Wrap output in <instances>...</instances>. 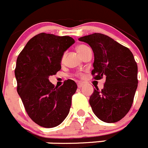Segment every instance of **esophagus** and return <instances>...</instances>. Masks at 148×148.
Segmentation results:
<instances>
[{
    "label": "esophagus",
    "mask_w": 148,
    "mask_h": 148,
    "mask_svg": "<svg viewBox=\"0 0 148 148\" xmlns=\"http://www.w3.org/2000/svg\"><path fill=\"white\" fill-rule=\"evenodd\" d=\"M77 86H78V88H82V87L84 86V84L81 83V82H78V84H77Z\"/></svg>",
    "instance_id": "esophagus-1"
}]
</instances>
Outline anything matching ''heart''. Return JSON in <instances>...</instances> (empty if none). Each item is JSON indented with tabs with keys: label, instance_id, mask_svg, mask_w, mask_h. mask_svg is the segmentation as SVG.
Returning <instances> with one entry per match:
<instances>
[{
	"label": "heart",
	"instance_id": "obj_1",
	"mask_svg": "<svg viewBox=\"0 0 148 148\" xmlns=\"http://www.w3.org/2000/svg\"><path fill=\"white\" fill-rule=\"evenodd\" d=\"M87 48V46H85V45H79V46H78V47H77V51H78L79 54L82 55V53H83L84 51ZM64 54L62 56L61 60L63 61V60H64Z\"/></svg>",
	"mask_w": 148,
	"mask_h": 148
}]
</instances>
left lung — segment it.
Returning a JSON list of instances; mask_svg holds the SVG:
<instances>
[{"mask_svg": "<svg viewBox=\"0 0 148 148\" xmlns=\"http://www.w3.org/2000/svg\"><path fill=\"white\" fill-rule=\"evenodd\" d=\"M78 40L93 51L94 79L105 78L104 88L95 87L89 100L94 114L104 122H117L130 110L138 86V66L133 53L104 34L93 33Z\"/></svg>", "mask_w": 148, "mask_h": 148, "instance_id": "8db88e82", "label": "left lung"}]
</instances>
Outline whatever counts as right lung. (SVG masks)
Returning <instances> with one entry per match:
<instances>
[{
  "mask_svg": "<svg viewBox=\"0 0 148 148\" xmlns=\"http://www.w3.org/2000/svg\"><path fill=\"white\" fill-rule=\"evenodd\" d=\"M74 43L70 36L42 32L29 40L17 58L18 93L30 119L43 127L58 126L70 112L76 83L68 79L56 87L49 76L61 70L62 56Z\"/></svg>",
  "mask_w": 148,
  "mask_h": 148,
  "instance_id": "1",
  "label": "right lung"
}]
</instances>
